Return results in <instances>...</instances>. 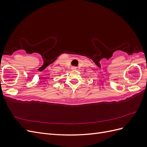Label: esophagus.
Returning a JSON list of instances; mask_svg holds the SVG:
<instances>
[{
  "label": "esophagus",
  "mask_w": 147,
  "mask_h": 147,
  "mask_svg": "<svg viewBox=\"0 0 147 147\" xmlns=\"http://www.w3.org/2000/svg\"><path fill=\"white\" fill-rule=\"evenodd\" d=\"M74 69H75V67H74Z\"/></svg>",
  "instance_id": "1"
}]
</instances>
